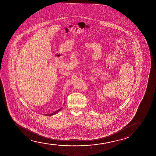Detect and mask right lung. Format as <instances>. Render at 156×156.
<instances>
[{"label":"right lung","mask_w":156,"mask_h":156,"mask_svg":"<svg viewBox=\"0 0 156 156\" xmlns=\"http://www.w3.org/2000/svg\"><path fill=\"white\" fill-rule=\"evenodd\" d=\"M62 109V108L61 109H58V110L57 111H56L55 112H53V113H51V114H49V115H55V114H56V113H58V112L59 111H61V110Z\"/></svg>","instance_id":"1"}]
</instances>
